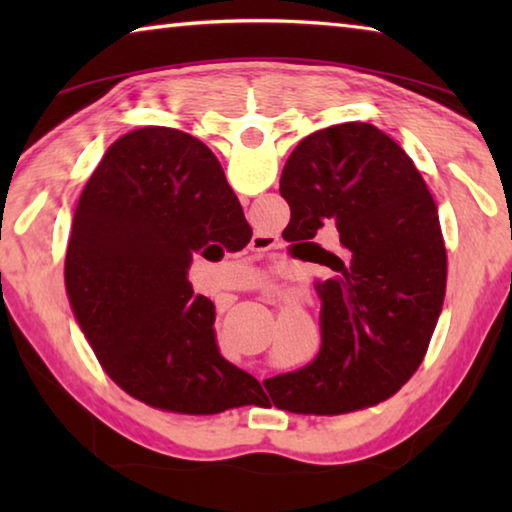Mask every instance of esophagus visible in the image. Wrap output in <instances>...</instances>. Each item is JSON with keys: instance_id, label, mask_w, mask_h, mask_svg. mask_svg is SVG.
<instances>
[{"instance_id": "1", "label": "esophagus", "mask_w": 512, "mask_h": 512, "mask_svg": "<svg viewBox=\"0 0 512 512\" xmlns=\"http://www.w3.org/2000/svg\"><path fill=\"white\" fill-rule=\"evenodd\" d=\"M266 244H268L266 239H253V250H264Z\"/></svg>"}]
</instances>
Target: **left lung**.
Segmentation results:
<instances>
[{
  "label": "left lung",
  "mask_w": 512,
  "mask_h": 512,
  "mask_svg": "<svg viewBox=\"0 0 512 512\" xmlns=\"http://www.w3.org/2000/svg\"><path fill=\"white\" fill-rule=\"evenodd\" d=\"M289 228L309 262L332 268L318 282L316 359L264 381L277 409L339 415L379 404L411 379L429 348L447 284L436 203L397 142L348 121L305 137L282 169ZM340 232L339 251L310 241Z\"/></svg>",
  "instance_id": "obj_1"
}]
</instances>
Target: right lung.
Segmentation results:
<instances>
[{
    "instance_id": "right-lung-1",
    "label": "right lung",
    "mask_w": 512,
    "mask_h": 512,
    "mask_svg": "<svg viewBox=\"0 0 512 512\" xmlns=\"http://www.w3.org/2000/svg\"><path fill=\"white\" fill-rule=\"evenodd\" d=\"M253 235L216 155L176 128L110 146L76 205L65 257L69 305L103 370L155 409L212 415L255 404L259 381L221 357L214 302L189 264L210 241Z\"/></svg>"
}]
</instances>
